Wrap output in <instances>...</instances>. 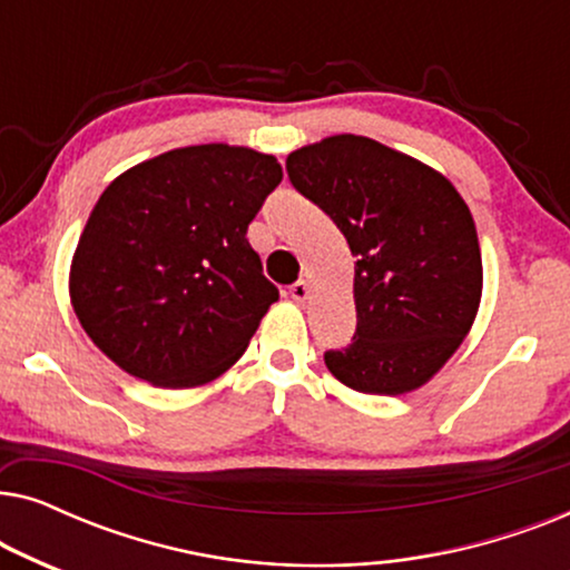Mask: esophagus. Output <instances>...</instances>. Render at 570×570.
<instances>
[{
    "label": "esophagus",
    "instance_id": "obj_1",
    "mask_svg": "<svg viewBox=\"0 0 570 570\" xmlns=\"http://www.w3.org/2000/svg\"><path fill=\"white\" fill-rule=\"evenodd\" d=\"M291 295H293V301L306 303L311 298V285L306 283V279H298V283L291 285Z\"/></svg>",
    "mask_w": 570,
    "mask_h": 570
}]
</instances>
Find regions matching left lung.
<instances>
[{
  "label": "left lung",
  "mask_w": 570,
  "mask_h": 570,
  "mask_svg": "<svg viewBox=\"0 0 570 570\" xmlns=\"http://www.w3.org/2000/svg\"><path fill=\"white\" fill-rule=\"evenodd\" d=\"M287 176L355 256L353 345L326 368L363 394H407L456 353L482 298V256L454 184L410 155L334 135L287 155Z\"/></svg>",
  "instance_id": "left-lung-1"
}]
</instances>
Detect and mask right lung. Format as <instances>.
<instances>
[{"label": "right lung", "instance_id": "add662e5", "mask_svg": "<svg viewBox=\"0 0 570 570\" xmlns=\"http://www.w3.org/2000/svg\"><path fill=\"white\" fill-rule=\"evenodd\" d=\"M279 181L275 155L225 142L176 147L116 176L69 267V301L100 353L160 389L228 371L279 298L246 238Z\"/></svg>", "mask_w": 570, "mask_h": 570}]
</instances>
